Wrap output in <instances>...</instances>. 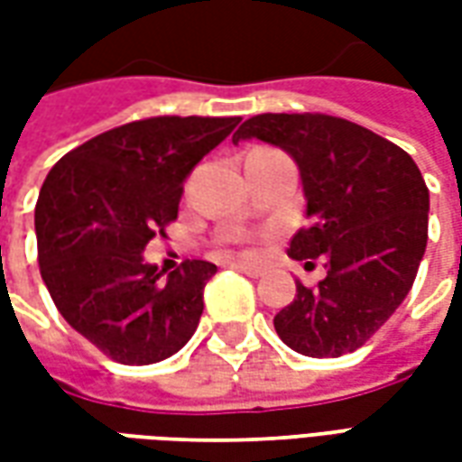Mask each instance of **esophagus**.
<instances>
[{
  "instance_id": "obj_1",
  "label": "esophagus",
  "mask_w": 462,
  "mask_h": 462,
  "mask_svg": "<svg viewBox=\"0 0 462 462\" xmlns=\"http://www.w3.org/2000/svg\"><path fill=\"white\" fill-rule=\"evenodd\" d=\"M232 267L237 272H242V274H247V277H260L262 274V267H257V264H250V262H232Z\"/></svg>"
}]
</instances>
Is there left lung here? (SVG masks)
Returning a JSON list of instances; mask_svg holds the SVG:
<instances>
[{"label":"left lung","mask_w":462,"mask_h":462,"mask_svg":"<svg viewBox=\"0 0 462 462\" xmlns=\"http://www.w3.org/2000/svg\"><path fill=\"white\" fill-rule=\"evenodd\" d=\"M257 138L297 162L310 227L290 242L291 260L321 257L317 287L274 317L297 354L337 358L356 351L401 307L428 242V188L413 158L358 123L324 114H260L232 143Z\"/></svg>","instance_id":"1"}]
</instances>
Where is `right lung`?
Returning <instances> with one entry per match:
<instances>
[{"instance_id":"right-lung-1","label":"right lung","mask_w":462,"mask_h":462,"mask_svg":"<svg viewBox=\"0 0 462 462\" xmlns=\"http://www.w3.org/2000/svg\"><path fill=\"white\" fill-rule=\"evenodd\" d=\"M240 123L155 116L96 135L46 175L34 210L39 270L71 327L128 366L180 351L198 329L212 262L165 270L143 260L178 217L182 182Z\"/></svg>"}]
</instances>
